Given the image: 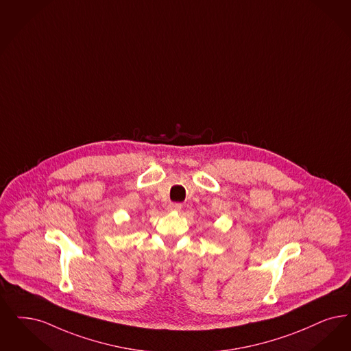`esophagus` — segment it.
Wrapping results in <instances>:
<instances>
[{
    "mask_svg": "<svg viewBox=\"0 0 351 351\" xmlns=\"http://www.w3.org/2000/svg\"><path fill=\"white\" fill-rule=\"evenodd\" d=\"M169 211H180L182 210V204H176V202H171L167 206Z\"/></svg>",
    "mask_w": 351,
    "mask_h": 351,
    "instance_id": "esophagus-1",
    "label": "esophagus"
}]
</instances>
